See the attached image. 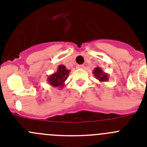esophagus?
<instances>
[{
  "mask_svg": "<svg viewBox=\"0 0 147 147\" xmlns=\"http://www.w3.org/2000/svg\"><path fill=\"white\" fill-rule=\"evenodd\" d=\"M77 67H78V69H83V68L85 67V66H84L83 65H78V66H77Z\"/></svg>",
  "mask_w": 147,
  "mask_h": 147,
  "instance_id": "34e87169",
  "label": "esophagus"
}]
</instances>
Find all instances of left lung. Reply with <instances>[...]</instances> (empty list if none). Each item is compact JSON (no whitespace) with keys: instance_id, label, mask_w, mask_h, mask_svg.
Masks as SVG:
<instances>
[{"instance_id":"left-lung-1","label":"left lung","mask_w":147,"mask_h":147,"mask_svg":"<svg viewBox=\"0 0 147 147\" xmlns=\"http://www.w3.org/2000/svg\"><path fill=\"white\" fill-rule=\"evenodd\" d=\"M92 74L95 77V78L101 82H106L109 80V75L102 71V69L100 67H95L94 70L92 71Z\"/></svg>"}]
</instances>
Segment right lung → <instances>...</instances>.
Segmentation results:
<instances>
[{
    "instance_id": "obj_1",
    "label": "right lung",
    "mask_w": 147,
    "mask_h": 147,
    "mask_svg": "<svg viewBox=\"0 0 147 147\" xmlns=\"http://www.w3.org/2000/svg\"><path fill=\"white\" fill-rule=\"evenodd\" d=\"M69 72L70 70L67 69L65 65H59L57 72L49 75L47 78L48 83L54 88H59L62 89L65 85V82L67 79Z\"/></svg>"
}]
</instances>
